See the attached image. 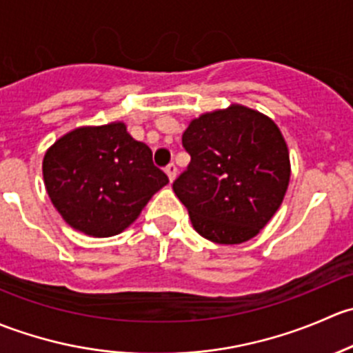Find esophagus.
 <instances>
[{"mask_svg": "<svg viewBox=\"0 0 353 353\" xmlns=\"http://www.w3.org/2000/svg\"><path fill=\"white\" fill-rule=\"evenodd\" d=\"M165 172H167V176H169V181L172 183L177 176V167L174 165V163H169V165L165 167Z\"/></svg>", "mask_w": 353, "mask_h": 353, "instance_id": "esophagus-1", "label": "esophagus"}]
</instances>
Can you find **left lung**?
I'll list each match as a JSON object with an SVG mask.
<instances>
[{
	"instance_id": "8db88e82",
	"label": "left lung",
	"mask_w": 353,
	"mask_h": 353,
	"mask_svg": "<svg viewBox=\"0 0 353 353\" xmlns=\"http://www.w3.org/2000/svg\"><path fill=\"white\" fill-rule=\"evenodd\" d=\"M191 155L172 184L194 230L216 244H243L261 232L282 205L290 157L282 131L241 104L191 119L183 134Z\"/></svg>"
}]
</instances>
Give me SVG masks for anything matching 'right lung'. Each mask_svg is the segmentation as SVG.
<instances>
[{"instance_id": "add662e5", "label": "right lung", "mask_w": 353, "mask_h": 353, "mask_svg": "<svg viewBox=\"0 0 353 353\" xmlns=\"http://www.w3.org/2000/svg\"><path fill=\"white\" fill-rule=\"evenodd\" d=\"M44 186L70 227L90 237H112L140 216L169 177L152 150L123 121L68 131L46 150Z\"/></svg>"}]
</instances>
